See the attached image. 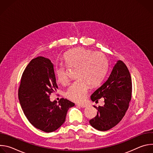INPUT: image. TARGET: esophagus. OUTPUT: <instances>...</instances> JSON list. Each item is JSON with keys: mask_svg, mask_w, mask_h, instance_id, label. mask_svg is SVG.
I'll return each instance as SVG.
<instances>
[{"mask_svg": "<svg viewBox=\"0 0 153 153\" xmlns=\"http://www.w3.org/2000/svg\"><path fill=\"white\" fill-rule=\"evenodd\" d=\"M78 105H79V106L82 107V108H85V107H86V106H87V105H86V104H78Z\"/></svg>", "mask_w": 153, "mask_h": 153, "instance_id": "obj_1", "label": "esophagus"}]
</instances>
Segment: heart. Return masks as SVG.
Segmentation results:
<instances>
[{
	"instance_id": "1",
	"label": "heart",
	"mask_w": 153,
	"mask_h": 153,
	"mask_svg": "<svg viewBox=\"0 0 153 153\" xmlns=\"http://www.w3.org/2000/svg\"><path fill=\"white\" fill-rule=\"evenodd\" d=\"M63 61L68 67H77L76 78L65 93L67 99L80 102L84 100L91 86L99 85L104 79L107 69L108 60L105 56L99 52L78 47L70 50L63 56ZM57 81L65 84L67 82L65 68L62 65L55 68Z\"/></svg>"
}]
</instances>
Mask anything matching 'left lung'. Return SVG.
I'll return each mask as SVG.
<instances>
[{
    "label": "left lung",
    "instance_id": "obj_1",
    "mask_svg": "<svg viewBox=\"0 0 153 153\" xmlns=\"http://www.w3.org/2000/svg\"><path fill=\"white\" fill-rule=\"evenodd\" d=\"M132 82L126 65L118 60L108 79L91 96L93 102L103 98V106H94L97 116L90 120L95 129L105 131L115 126L122 119L131 99Z\"/></svg>",
    "mask_w": 153,
    "mask_h": 153
}]
</instances>
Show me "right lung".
<instances>
[{
    "label": "right lung",
    "mask_w": 153,
    "mask_h": 153,
    "mask_svg": "<svg viewBox=\"0 0 153 153\" xmlns=\"http://www.w3.org/2000/svg\"><path fill=\"white\" fill-rule=\"evenodd\" d=\"M54 65L43 57L33 59L21 78L18 96L22 110L29 122L45 133L57 129L65 121L72 102L62 98L51 102L50 95L56 91Z\"/></svg>",
    "instance_id": "obj_1"
}]
</instances>
